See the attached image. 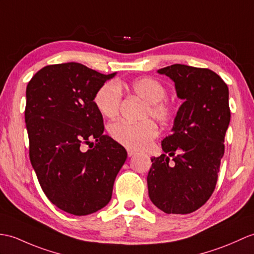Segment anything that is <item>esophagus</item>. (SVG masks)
<instances>
[{"mask_svg": "<svg viewBox=\"0 0 254 254\" xmlns=\"http://www.w3.org/2000/svg\"><path fill=\"white\" fill-rule=\"evenodd\" d=\"M135 154H136V151H135V150L127 149V156H128V157H132V156H134Z\"/></svg>", "mask_w": 254, "mask_h": 254, "instance_id": "obj_1", "label": "esophagus"}]
</instances>
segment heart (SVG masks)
Here are the masks:
<instances>
[{
    "label": "heart",
    "mask_w": 254,
    "mask_h": 254,
    "mask_svg": "<svg viewBox=\"0 0 254 254\" xmlns=\"http://www.w3.org/2000/svg\"><path fill=\"white\" fill-rule=\"evenodd\" d=\"M129 88L137 96L147 102L144 117L151 116L161 122L169 121L172 118L174 110L168 100L163 99L167 95V87L161 82L144 76L134 80ZM122 92L116 82H106L94 96V104L98 113L106 118H114L120 108ZM109 134L118 143L127 147L129 149H141L148 145L158 135L156 123L146 119L140 122H129L118 120L109 126Z\"/></svg>",
    "instance_id": "obj_1"
}]
</instances>
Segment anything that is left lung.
Wrapping results in <instances>:
<instances>
[{"label": "left lung", "mask_w": 254, "mask_h": 254, "mask_svg": "<svg viewBox=\"0 0 254 254\" xmlns=\"http://www.w3.org/2000/svg\"><path fill=\"white\" fill-rule=\"evenodd\" d=\"M175 83L184 99L172 134L161 141L162 154L151 158L147 176L149 198L168 214H188L208 201L217 181L224 138L231 121L228 87L207 68L175 64L158 70ZM178 155H175V152Z\"/></svg>", "instance_id": "1"}]
</instances>
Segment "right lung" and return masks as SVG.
Returning a JSON list of instances; mask_svg holds the SVG:
<instances>
[{"label": "right lung", "instance_id": "right-lung-1", "mask_svg": "<svg viewBox=\"0 0 254 254\" xmlns=\"http://www.w3.org/2000/svg\"><path fill=\"white\" fill-rule=\"evenodd\" d=\"M115 75L66 63L39 70L27 85L30 161L46 197L67 213L104 208L127 160L125 147L103 134V116L94 104L99 86Z\"/></svg>", "mask_w": 254, "mask_h": 254}]
</instances>
